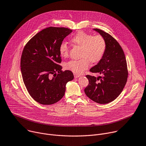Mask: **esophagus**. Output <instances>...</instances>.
<instances>
[{
    "label": "esophagus",
    "mask_w": 146,
    "mask_h": 146,
    "mask_svg": "<svg viewBox=\"0 0 146 146\" xmlns=\"http://www.w3.org/2000/svg\"><path fill=\"white\" fill-rule=\"evenodd\" d=\"M80 75H78V74H74V77H75V78H78V77H79Z\"/></svg>",
    "instance_id": "34e87169"
}]
</instances>
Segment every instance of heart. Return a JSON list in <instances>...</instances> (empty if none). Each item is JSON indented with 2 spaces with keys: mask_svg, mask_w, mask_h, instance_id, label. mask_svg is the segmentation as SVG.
<instances>
[{
  "mask_svg": "<svg viewBox=\"0 0 146 146\" xmlns=\"http://www.w3.org/2000/svg\"><path fill=\"white\" fill-rule=\"evenodd\" d=\"M75 45L82 47L78 60H71L66 63V69L75 74H81L89 68L90 62L96 63L102 58L106 47L104 38L101 35L92 36L83 31L78 32L71 38ZM60 55L64 57L68 56L69 47L66 42H62L59 49Z\"/></svg>",
  "mask_w": 146,
  "mask_h": 146,
  "instance_id": "obj_1",
  "label": "heart"
}]
</instances>
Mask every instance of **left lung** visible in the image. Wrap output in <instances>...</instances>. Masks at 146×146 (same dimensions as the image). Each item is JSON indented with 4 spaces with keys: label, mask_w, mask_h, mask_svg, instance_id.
<instances>
[{
    "label": "left lung",
    "mask_w": 146,
    "mask_h": 146,
    "mask_svg": "<svg viewBox=\"0 0 146 146\" xmlns=\"http://www.w3.org/2000/svg\"><path fill=\"white\" fill-rule=\"evenodd\" d=\"M94 30L104 38L106 47L101 60L90 70L100 76L86 75L89 84L84 93L93 101L105 104L114 101L124 88L128 75L127 64L124 51L117 40L100 29Z\"/></svg>",
    "instance_id": "obj_1"
}]
</instances>
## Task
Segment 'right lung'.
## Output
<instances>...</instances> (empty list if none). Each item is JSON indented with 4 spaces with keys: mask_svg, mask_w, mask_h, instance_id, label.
Listing matches in <instances>:
<instances>
[{
    "mask_svg": "<svg viewBox=\"0 0 146 146\" xmlns=\"http://www.w3.org/2000/svg\"><path fill=\"white\" fill-rule=\"evenodd\" d=\"M72 31L49 27L25 45L21 59L23 81L30 96L42 105H51L64 96L66 85L74 79L70 70L63 71L59 46Z\"/></svg>",
    "mask_w": 146,
    "mask_h": 146,
    "instance_id": "right-lung-1",
    "label": "right lung"
}]
</instances>
